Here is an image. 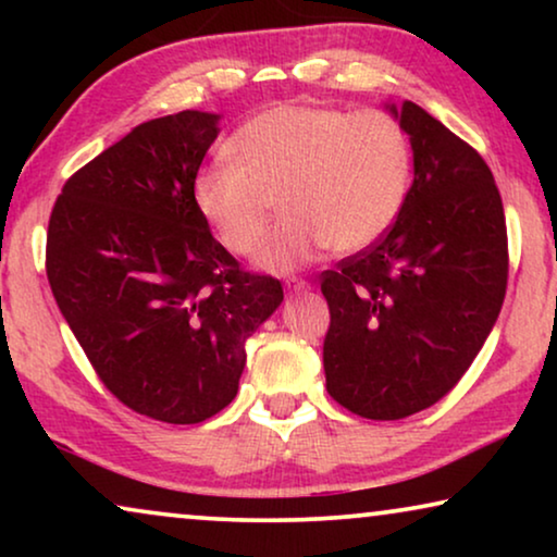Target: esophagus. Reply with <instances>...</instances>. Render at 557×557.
Masks as SVG:
<instances>
[{"label":"esophagus","instance_id":"34e87169","mask_svg":"<svg viewBox=\"0 0 557 557\" xmlns=\"http://www.w3.org/2000/svg\"><path fill=\"white\" fill-rule=\"evenodd\" d=\"M309 288H311L309 281H292V284H288V292L292 294H307Z\"/></svg>","mask_w":557,"mask_h":557}]
</instances>
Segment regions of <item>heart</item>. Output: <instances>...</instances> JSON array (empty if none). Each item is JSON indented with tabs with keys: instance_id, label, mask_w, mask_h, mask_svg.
<instances>
[{
	"instance_id": "heart-1",
	"label": "heart",
	"mask_w": 557,
	"mask_h": 557,
	"mask_svg": "<svg viewBox=\"0 0 557 557\" xmlns=\"http://www.w3.org/2000/svg\"><path fill=\"white\" fill-rule=\"evenodd\" d=\"M227 149L235 164L195 177L197 212L227 250L248 256L278 197L286 218L258 256L273 273L299 271L326 248H370L398 220L413 177L406 128L380 109L273 103L240 124Z\"/></svg>"
}]
</instances>
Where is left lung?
I'll list each match as a JSON object with an SVG mask.
<instances>
[{
    "label": "left lung",
    "instance_id": "obj_1",
    "mask_svg": "<svg viewBox=\"0 0 557 557\" xmlns=\"http://www.w3.org/2000/svg\"><path fill=\"white\" fill-rule=\"evenodd\" d=\"M385 109L413 149L408 200L375 246L322 273L326 391L370 421L413 416L459 383L497 322L509 265L484 159L418 103Z\"/></svg>",
    "mask_w": 557,
    "mask_h": 557
}]
</instances>
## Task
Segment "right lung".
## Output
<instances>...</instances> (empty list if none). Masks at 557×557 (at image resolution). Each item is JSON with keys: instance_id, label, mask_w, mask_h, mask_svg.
I'll return each mask as SVG.
<instances>
[{"instance_id": "right-lung-1", "label": "right lung", "mask_w": 557, "mask_h": 557, "mask_svg": "<svg viewBox=\"0 0 557 557\" xmlns=\"http://www.w3.org/2000/svg\"><path fill=\"white\" fill-rule=\"evenodd\" d=\"M220 113L132 128L65 182L48 281L98 377L136 413L200 423L238 393L246 342L284 301L240 271L197 212L195 177Z\"/></svg>"}]
</instances>
